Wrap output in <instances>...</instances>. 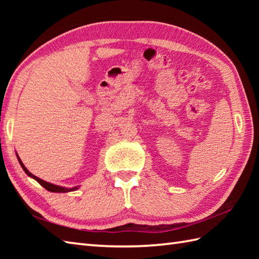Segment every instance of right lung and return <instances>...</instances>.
I'll return each instance as SVG.
<instances>
[{
	"label": "right lung",
	"instance_id": "obj_1",
	"mask_svg": "<svg viewBox=\"0 0 259 259\" xmlns=\"http://www.w3.org/2000/svg\"><path fill=\"white\" fill-rule=\"evenodd\" d=\"M18 160H19V162H20V164H21V167L23 168V170L25 171V174H26L27 176H30L31 178L35 179L38 184H40L42 187H45V188H46L47 190H49V191H52V192H68V191H73V190H76V189H78V187H74V188H63V187H60V186H57V185H53V184L48 183V181H45V180H42V179H40V178H37L36 176L32 175V174L29 171V170H27V169L25 168V166L23 164V162L21 161V159H20V157H19V156H18Z\"/></svg>",
	"mask_w": 259,
	"mask_h": 259
}]
</instances>
